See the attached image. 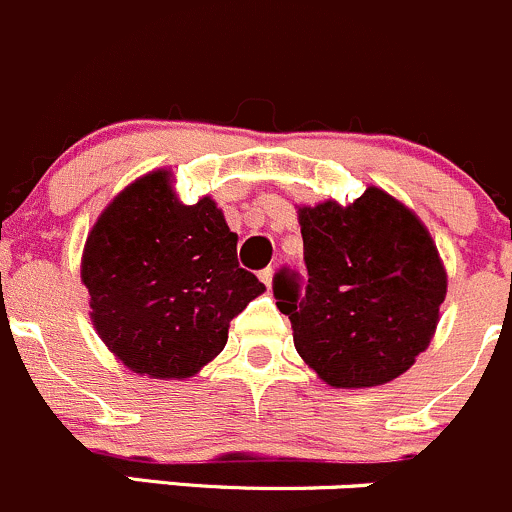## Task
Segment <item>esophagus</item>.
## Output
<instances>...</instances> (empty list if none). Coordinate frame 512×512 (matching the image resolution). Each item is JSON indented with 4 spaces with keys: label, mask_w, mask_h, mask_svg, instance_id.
I'll use <instances>...</instances> for the list:
<instances>
[{
    "label": "esophagus",
    "mask_w": 512,
    "mask_h": 512,
    "mask_svg": "<svg viewBox=\"0 0 512 512\" xmlns=\"http://www.w3.org/2000/svg\"><path fill=\"white\" fill-rule=\"evenodd\" d=\"M272 275H275V270H272V267H265V270H260V280L265 282L267 287L272 285Z\"/></svg>",
    "instance_id": "esophagus-1"
}]
</instances>
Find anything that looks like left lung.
<instances>
[{
  "label": "left lung",
  "mask_w": 512,
  "mask_h": 512,
  "mask_svg": "<svg viewBox=\"0 0 512 512\" xmlns=\"http://www.w3.org/2000/svg\"><path fill=\"white\" fill-rule=\"evenodd\" d=\"M307 280L280 270L277 307L302 360L332 388H372L403 375L430 345L448 290L423 222L388 192L352 205L300 207Z\"/></svg>",
  "instance_id": "1"
}]
</instances>
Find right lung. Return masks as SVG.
<instances>
[{"instance_id": "1", "label": "right lung", "mask_w": 512, "mask_h": 512, "mask_svg": "<svg viewBox=\"0 0 512 512\" xmlns=\"http://www.w3.org/2000/svg\"><path fill=\"white\" fill-rule=\"evenodd\" d=\"M82 282L104 345L135 372L190 377L265 285L237 262V235L210 197L182 205L170 172L142 177L102 212Z\"/></svg>"}]
</instances>
